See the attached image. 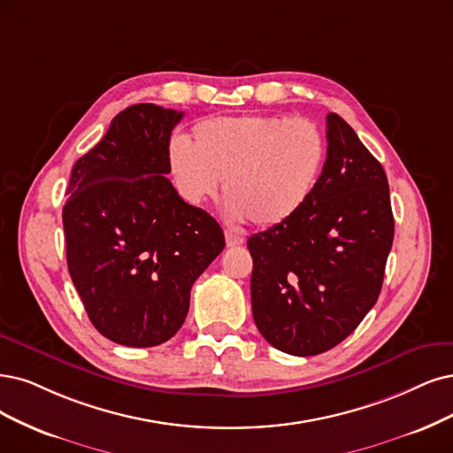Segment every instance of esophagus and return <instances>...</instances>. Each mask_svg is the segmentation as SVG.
<instances>
[{"label":"esophagus","instance_id":"obj_1","mask_svg":"<svg viewBox=\"0 0 453 453\" xmlns=\"http://www.w3.org/2000/svg\"><path fill=\"white\" fill-rule=\"evenodd\" d=\"M244 242V239L241 237V235H235V233H231V231H226V244L229 246V248H235V246H241Z\"/></svg>","mask_w":453,"mask_h":453}]
</instances>
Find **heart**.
I'll list each match as a JSON object with an SVG mask.
<instances>
[{
  "label": "heart",
  "instance_id": "obj_1",
  "mask_svg": "<svg viewBox=\"0 0 453 453\" xmlns=\"http://www.w3.org/2000/svg\"><path fill=\"white\" fill-rule=\"evenodd\" d=\"M326 160V138L310 119L222 115L192 128V145L175 138L167 167L179 196L199 205L224 179L227 216L259 227L288 222L311 197Z\"/></svg>",
  "mask_w": 453,
  "mask_h": 453
}]
</instances>
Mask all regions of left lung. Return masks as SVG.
<instances>
[{"mask_svg": "<svg viewBox=\"0 0 453 453\" xmlns=\"http://www.w3.org/2000/svg\"><path fill=\"white\" fill-rule=\"evenodd\" d=\"M326 142L308 203L248 239L256 326L295 357L321 355L360 325L377 303L394 241L379 160L338 113L326 115Z\"/></svg>", "mask_w": 453, "mask_h": 453, "instance_id": "obj_1", "label": "left lung"}]
</instances>
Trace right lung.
<instances>
[{"mask_svg": "<svg viewBox=\"0 0 453 453\" xmlns=\"http://www.w3.org/2000/svg\"><path fill=\"white\" fill-rule=\"evenodd\" d=\"M182 111L134 104L76 160L63 207L66 265L93 326L127 347L175 336L224 231L164 177Z\"/></svg>", "mask_w": 453, "mask_h": 453, "instance_id": "right-lung-1", "label": "right lung"}]
</instances>
